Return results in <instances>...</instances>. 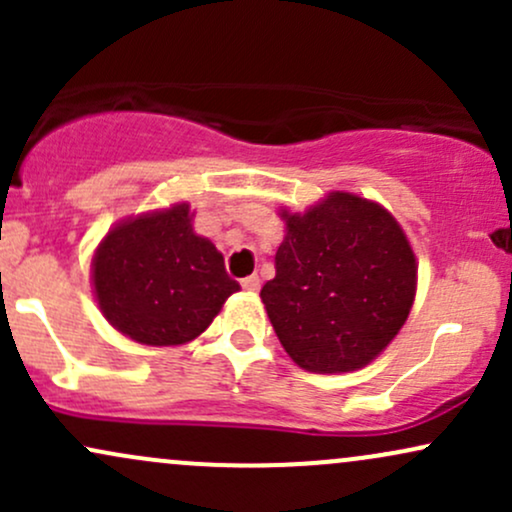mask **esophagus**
Instances as JSON below:
<instances>
[{"instance_id": "34e87169", "label": "esophagus", "mask_w": 512, "mask_h": 512, "mask_svg": "<svg viewBox=\"0 0 512 512\" xmlns=\"http://www.w3.org/2000/svg\"><path fill=\"white\" fill-rule=\"evenodd\" d=\"M240 286H243V289H245V291H250V293L260 291V276H257V274L245 276V279L240 281Z\"/></svg>"}]
</instances>
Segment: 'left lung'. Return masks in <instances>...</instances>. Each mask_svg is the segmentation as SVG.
<instances>
[{"label":"left lung","instance_id":"obj_1","mask_svg":"<svg viewBox=\"0 0 512 512\" xmlns=\"http://www.w3.org/2000/svg\"><path fill=\"white\" fill-rule=\"evenodd\" d=\"M276 276L262 286L276 337L310 373L368 366L407 322L416 257L385 207L330 192L303 214L281 209Z\"/></svg>","mask_w":512,"mask_h":512}]
</instances>
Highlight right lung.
I'll return each mask as SVG.
<instances>
[{
	"instance_id": "obj_1",
	"label": "right lung",
	"mask_w": 512,
	"mask_h": 512,
	"mask_svg": "<svg viewBox=\"0 0 512 512\" xmlns=\"http://www.w3.org/2000/svg\"><path fill=\"white\" fill-rule=\"evenodd\" d=\"M190 204L120 221L91 262L93 293L105 320L146 346H178L199 337L240 291L223 255L192 228Z\"/></svg>"
}]
</instances>
